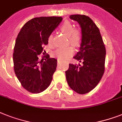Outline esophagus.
<instances>
[{"label": "esophagus", "instance_id": "1", "mask_svg": "<svg viewBox=\"0 0 122 122\" xmlns=\"http://www.w3.org/2000/svg\"><path fill=\"white\" fill-rule=\"evenodd\" d=\"M61 63H62V62H61L60 60H58V65L61 64Z\"/></svg>", "mask_w": 122, "mask_h": 122}]
</instances>
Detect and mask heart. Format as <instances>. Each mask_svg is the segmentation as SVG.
I'll return each instance as SVG.
<instances>
[{
	"mask_svg": "<svg viewBox=\"0 0 122 122\" xmlns=\"http://www.w3.org/2000/svg\"><path fill=\"white\" fill-rule=\"evenodd\" d=\"M60 30L64 34L67 36L69 42L73 46L77 47L80 44L81 41V33L78 29H74L72 24L69 21L64 22L60 27ZM52 42V36L50 35L48 37V42L51 44ZM75 50L73 47L68 46L66 47L58 48L54 51V55L60 61H65L74 54Z\"/></svg>",
	"mask_w": 122,
	"mask_h": 122,
	"instance_id": "heart-1",
	"label": "heart"
}]
</instances>
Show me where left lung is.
Masks as SVG:
<instances>
[{
  "mask_svg": "<svg viewBox=\"0 0 122 122\" xmlns=\"http://www.w3.org/2000/svg\"><path fill=\"white\" fill-rule=\"evenodd\" d=\"M81 28L80 50L73 58L83 64H69L66 77L70 87L77 93L86 94L98 84L105 72L106 49L98 27L88 16L71 15Z\"/></svg>",
  "mask_w": 122,
  "mask_h": 122,
  "instance_id": "8db88e82",
  "label": "left lung"
}]
</instances>
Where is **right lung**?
<instances>
[{
    "label": "right lung",
    "instance_id": "obj_1",
    "mask_svg": "<svg viewBox=\"0 0 122 122\" xmlns=\"http://www.w3.org/2000/svg\"><path fill=\"white\" fill-rule=\"evenodd\" d=\"M61 17H40L23 25L15 41L13 62L17 78L24 88L39 93L47 88L57 67V59L44 55L48 37L62 20Z\"/></svg>",
    "mask_w": 122,
    "mask_h": 122
}]
</instances>
